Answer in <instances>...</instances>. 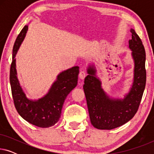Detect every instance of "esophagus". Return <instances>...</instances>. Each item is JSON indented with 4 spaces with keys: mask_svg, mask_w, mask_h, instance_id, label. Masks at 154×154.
I'll use <instances>...</instances> for the list:
<instances>
[{
    "mask_svg": "<svg viewBox=\"0 0 154 154\" xmlns=\"http://www.w3.org/2000/svg\"><path fill=\"white\" fill-rule=\"evenodd\" d=\"M86 72L85 71H83V70H82V71H80V73H79V78L81 79H82V80H83L84 79H85V77L86 76Z\"/></svg>",
    "mask_w": 154,
    "mask_h": 154,
    "instance_id": "esophagus-1",
    "label": "esophagus"
}]
</instances>
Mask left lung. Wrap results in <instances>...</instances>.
<instances>
[{
    "mask_svg": "<svg viewBox=\"0 0 154 154\" xmlns=\"http://www.w3.org/2000/svg\"><path fill=\"white\" fill-rule=\"evenodd\" d=\"M130 32L129 48L134 62V82L123 100L109 98L101 87V81L96 78L94 69L92 66L88 69L83 90L90 122L97 129L111 130L123 125L134 117L140 106L146 85V52L142 40L134 29Z\"/></svg>",
    "mask_w": 154,
    "mask_h": 154,
    "instance_id": "obj_1",
    "label": "left lung"
}]
</instances>
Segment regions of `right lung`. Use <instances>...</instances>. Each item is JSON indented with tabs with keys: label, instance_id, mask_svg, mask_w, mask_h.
<instances>
[{
	"label": "right lung",
	"instance_id": "obj_1",
	"mask_svg": "<svg viewBox=\"0 0 154 154\" xmlns=\"http://www.w3.org/2000/svg\"><path fill=\"white\" fill-rule=\"evenodd\" d=\"M25 26L17 38L12 50V61L10 70V83L14 106L19 114L29 123L39 128H49L60 119L63 104L66 97L77 85L79 67L74 66L58 75L50 91L37 101L26 98L17 77L15 55L26 35Z\"/></svg>",
	"mask_w": 154,
	"mask_h": 154
}]
</instances>
